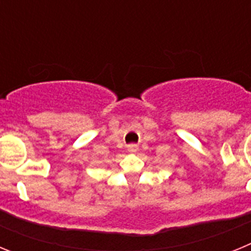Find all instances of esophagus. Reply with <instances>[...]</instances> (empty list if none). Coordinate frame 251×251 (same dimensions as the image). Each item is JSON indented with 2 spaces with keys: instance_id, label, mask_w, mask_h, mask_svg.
<instances>
[{
  "instance_id": "1",
  "label": "esophagus",
  "mask_w": 251,
  "mask_h": 251,
  "mask_svg": "<svg viewBox=\"0 0 251 251\" xmlns=\"http://www.w3.org/2000/svg\"><path fill=\"white\" fill-rule=\"evenodd\" d=\"M137 150H138V146H137V145H129V146H128V151H129V152H136Z\"/></svg>"
}]
</instances>
